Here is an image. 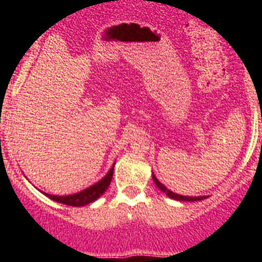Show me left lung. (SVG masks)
<instances>
[{
  "mask_svg": "<svg viewBox=\"0 0 262 262\" xmlns=\"http://www.w3.org/2000/svg\"><path fill=\"white\" fill-rule=\"evenodd\" d=\"M152 180H154L155 185H156L157 187H159L160 190L163 191V193H165L166 195L169 196V198H172V200H176V201H187V202H195V201H202L205 200V198H207L206 195H202V196H186V195H181V194H177V193H173V191H170L166 186H164L161 182L159 181L156 178V176L154 174V172H152Z\"/></svg>",
  "mask_w": 262,
  "mask_h": 262,
  "instance_id": "8db88e82",
  "label": "left lung"
}]
</instances>
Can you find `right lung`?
<instances>
[{"label":"right lung","mask_w":262,"mask_h":262,"mask_svg":"<svg viewBox=\"0 0 262 262\" xmlns=\"http://www.w3.org/2000/svg\"><path fill=\"white\" fill-rule=\"evenodd\" d=\"M114 165L110 168L107 173H106L105 177L102 180H99L98 182L93 184L92 186L86 187L84 190L78 191V193L71 194V195H52V194L45 193V195H47L48 198H51L52 201H56V202L62 203V205L68 206H75V207H80V206L89 205V203L94 202L96 200H98L99 196L102 195L107 187L110 186L111 178H113V172H114Z\"/></svg>","instance_id":"1"}]
</instances>
